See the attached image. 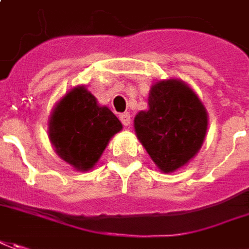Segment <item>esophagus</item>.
Returning a JSON list of instances; mask_svg holds the SVG:
<instances>
[{"label": "esophagus", "instance_id": "34e87169", "mask_svg": "<svg viewBox=\"0 0 249 249\" xmlns=\"http://www.w3.org/2000/svg\"><path fill=\"white\" fill-rule=\"evenodd\" d=\"M120 120H121V123L124 126H129L131 125V114L129 113H123V114H120Z\"/></svg>", "mask_w": 249, "mask_h": 249}]
</instances>
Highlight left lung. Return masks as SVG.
Masks as SVG:
<instances>
[{"instance_id": "1", "label": "left lung", "mask_w": 249, "mask_h": 249, "mask_svg": "<svg viewBox=\"0 0 249 249\" xmlns=\"http://www.w3.org/2000/svg\"><path fill=\"white\" fill-rule=\"evenodd\" d=\"M135 132L163 173L187 165L200 150L207 132V111L188 84L162 80L148 95V110L135 117Z\"/></svg>"}]
</instances>
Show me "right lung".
<instances>
[{"instance_id": "1", "label": "right lung", "mask_w": 249, "mask_h": 249, "mask_svg": "<svg viewBox=\"0 0 249 249\" xmlns=\"http://www.w3.org/2000/svg\"><path fill=\"white\" fill-rule=\"evenodd\" d=\"M123 125L109 107L99 106L84 86L72 89L55 105L49 138L61 160L80 170L92 169Z\"/></svg>"}]
</instances>
